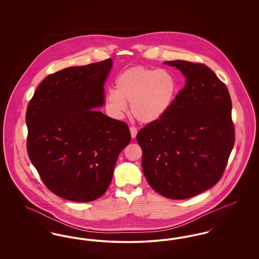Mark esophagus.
<instances>
[{"mask_svg": "<svg viewBox=\"0 0 259 259\" xmlns=\"http://www.w3.org/2000/svg\"><path fill=\"white\" fill-rule=\"evenodd\" d=\"M130 132H131V137L134 139L137 136V133H138V129L136 128L135 126H131L130 127Z\"/></svg>", "mask_w": 259, "mask_h": 259, "instance_id": "obj_1", "label": "esophagus"}]
</instances>
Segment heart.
<instances>
[{"label": "heart", "instance_id": "heart-1", "mask_svg": "<svg viewBox=\"0 0 259 259\" xmlns=\"http://www.w3.org/2000/svg\"><path fill=\"white\" fill-rule=\"evenodd\" d=\"M115 90L106 95V107L120 117L131 104V112L139 121L150 123L161 118L172 106L178 82L170 72L143 66L129 68L117 75Z\"/></svg>", "mask_w": 259, "mask_h": 259}]
</instances>
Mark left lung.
<instances>
[{"mask_svg":"<svg viewBox=\"0 0 259 259\" xmlns=\"http://www.w3.org/2000/svg\"><path fill=\"white\" fill-rule=\"evenodd\" d=\"M185 85L161 118L142 128L137 142L149 185L162 196L186 199L218 184L234 147L228 89L202 63L176 60Z\"/></svg>","mask_w":259,"mask_h":259,"instance_id":"obj_1","label":"left lung"}]
</instances>
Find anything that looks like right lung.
<instances>
[{
	"mask_svg": "<svg viewBox=\"0 0 259 259\" xmlns=\"http://www.w3.org/2000/svg\"><path fill=\"white\" fill-rule=\"evenodd\" d=\"M111 58L48 75L26 111L27 151L45 185L59 197L90 202L108 189L128 125L94 108L104 104Z\"/></svg>",
	"mask_w": 259,
	"mask_h": 259,
	"instance_id": "1",
	"label": "right lung"
}]
</instances>
